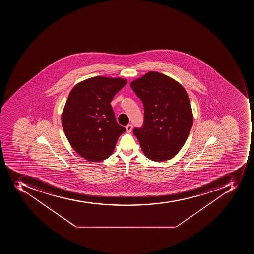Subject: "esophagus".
Returning a JSON list of instances; mask_svg holds the SVG:
<instances>
[{
	"label": "esophagus",
	"instance_id": "obj_1",
	"mask_svg": "<svg viewBox=\"0 0 254 254\" xmlns=\"http://www.w3.org/2000/svg\"><path fill=\"white\" fill-rule=\"evenodd\" d=\"M126 131L128 132H131L132 130V124H128L127 125V126H126Z\"/></svg>",
	"mask_w": 254,
	"mask_h": 254
}]
</instances>
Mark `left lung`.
Segmentation results:
<instances>
[{"mask_svg": "<svg viewBox=\"0 0 254 254\" xmlns=\"http://www.w3.org/2000/svg\"><path fill=\"white\" fill-rule=\"evenodd\" d=\"M130 86L144 106L143 126L133 129L142 151L153 161L170 160L185 144L193 125L186 90L156 71L148 72Z\"/></svg>", "mask_w": 254, "mask_h": 254, "instance_id": "8db88e82", "label": "left lung"}]
</instances>
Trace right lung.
<instances>
[{"instance_id":"obj_1","label":"right lung","mask_w":254,"mask_h":254,"mask_svg":"<svg viewBox=\"0 0 254 254\" xmlns=\"http://www.w3.org/2000/svg\"><path fill=\"white\" fill-rule=\"evenodd\" d=\"M126 83L123 78L97 76L70 91L62 114L63 128L72 148L84 159L106 160L126 132L117 122L110 102Z\"/></svg>"}]
</instances>
